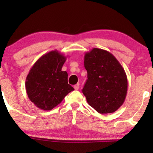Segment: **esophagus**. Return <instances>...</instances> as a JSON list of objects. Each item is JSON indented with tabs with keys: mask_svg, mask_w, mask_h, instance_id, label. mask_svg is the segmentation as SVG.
<instances>
[{
	"mask_svg": "<svg viewBox=\"0 0 153 153\" xmlns=\"http://www.w3.org/2000/svg\"><path fill=\"white\" fill-rule=\"evenodd\" d=\"M74 88L75 90H79V83H76V85H74Z\"/></svg>",
	"mask_w": 153,
	"mask_h": 153,
	"instance_id": "esophagus-1",
	"label": "esophagus"
}]
</instances>
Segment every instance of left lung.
I'll use <instances>...</instances> for the list:
<instances>
[{
  "label": "left lung",
  "mask_w": 153,
  "mask_h": 153,
  "mask_svg": "<svg viewBox=\"0 0 153 153\" xmlns=\"http://www.w3.org/2000/svg\"><path fill=\"white\" fill-rule=\"evenodd\" d=\"M88 79L82 92L88 103L100 114H109L124 103L127 79L115 56L106 50L93 48L84 56Z\"/></svg>",
  "instance_id": "1"
}]
</instances>
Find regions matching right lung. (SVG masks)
Masks as SVG:
<instances>
[{"mask_svg":"<svg viewBox=\"0 0 153 153\" xmlns=\"http://www.w3.org/2000/svg\"><path fill=\"white\" fill-rule=\"evenodd\" d=\"M66 57L57 50L41 56L29 71L26 91L29 100L40 109L49 111L58 105L71 91L68 74L62 68Z\"/></svg>","mask_w":153,"mask_h":153,"instance_id":"right-lung-1","label":"right lung"}]
</instances>
